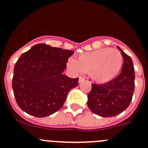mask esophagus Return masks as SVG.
<instances>
[{"label": "esophagus", "mask_w": 148, "mask_h": 148, "mask_svg": "<svg viewBox=\"0 0 148 148\" xmlns=\"http://www.w3.org/2000/svg\"><path fill=\"white\" fill-rule=\"evenodd\" d=\"M84 81H85V78H83V77L82 76L79 77V80H78V82H79V83H82V82H84Z\"/></svg>", "instance_id": "34e87169"}]
</instances>
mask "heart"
Listing matches in <instances>:
<instances>
[{"mask_svg":"<svg viewBox=\"0 0 148 148\" xmlns=\"http://www.w3.org/2000/svg\"><path fill=\"white\" fill-rule=\"evenodd\" d=\"M123 56L119 51L112 48H102L70 58L69 65L78 71L89 73L98 83L109 82L118 75L123 66Z\"/></svg>","mask_w":148,"mask_h":148,"instance_id":"1","label":"heart"}]
</instances>
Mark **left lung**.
Returning a JSON list of instances; mask_svg holds the SVG:
<instances>
[{"mask_svg":"<svg viewBox=\"0 0 148 148\" xmlns=\"http://www.w3.org/2000/svg\"><path fill=\"white\" fill-rule=\"evenodd\" d=\"M123 56L121 72L116 78L105 84H92L87 95V105L95 114L111 117L120 114L129 107L135 88V72L133 61L118 47Z\"/></svg>","mask_w":148,"mask_h":148,"instance_id":"left-lung-1","label":"left lung"}]
</instances>
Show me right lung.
<instances>
[{"label":"right lung","instance_id":"right-lung-1","mask_svg":"<svg viewBox=\"0 0 148 148\" xmlns=\"http://www.w3.org/2000/svg\"><path fill=\"white\" fill-rule=\"evenodd\" d=\"M73 53L38 44L21 56L14 66L12 86L22 110L42 118L62 108L68 92L78 84V78L62 74Z\"/></svg>","mask_w":148,"mask_h":148}]
</instances>
